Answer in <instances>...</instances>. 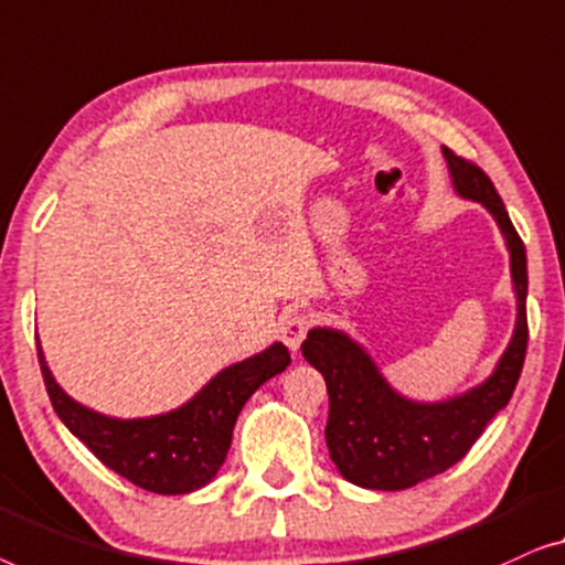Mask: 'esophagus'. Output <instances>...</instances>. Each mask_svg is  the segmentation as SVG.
Here are the masks:
<instances>
[{
	"instance_id": "1",
	"label": "esophagus",
	"mask_w": 565,
	"mask_h": 565,
	"mask_svg": "<svg viewBox=\"0 0 565 565\" xmlns=\"http://www.w3.org/2000/svg\"><path fill=\"white\" fill-rule=\"evenodd\" d=\"M309 324H312V320H309L307 315H289L284 317L281 322V340L286 345H289V351H299L301 340H305Z\"/></svg>"
}]
</instances>
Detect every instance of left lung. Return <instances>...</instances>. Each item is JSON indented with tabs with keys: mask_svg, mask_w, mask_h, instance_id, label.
Listing matches in <instances>:
<instances>
[{
	"mask_svg": "<svg viewBox=\"0 0 565 565\" xmlns=\"http://www.w3.org/2000/svg\"><path fill=\"white\" fill-rule=\"evenodd\" d=\"M452 189L497 220L510 250L518 322L510 345L487 381L443 402H415L384 379L361 343L343 330L312 328L301 355L324 376L330 415L324 427L330 458L355 487L399 491L448 471L471 450L499 409L512 399L527 351V256L502 196L479 166L443 148Z\"/></svg>",
	"mask_w": 565,
	"mask_h": 565,
	"instance_id": "obj_1",
	"label": "left lung"
}]
</instances>
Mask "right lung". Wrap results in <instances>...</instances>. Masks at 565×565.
Segmentation results:
<instances>
[{
    "label": "right lung",
    "mask_w": 565,
    "mask_h": 565,
    "mask_svg": "<svg viewBox=\"0 0 565 565\" xmlns=\"http://www.w3.org/2000/svg\"><path fill=\"white\" fill-rule=\"evenodd\" d=\"M43 381L61 423L107 468L153 494H189L210 483L233 443L235 419L258 386L286 371L284 343L227 365L181 407L153 417L102 415L63 392L38 343Z\"/></svg>",
    "instance_id": "right-lung-1"
}]
</instances>
